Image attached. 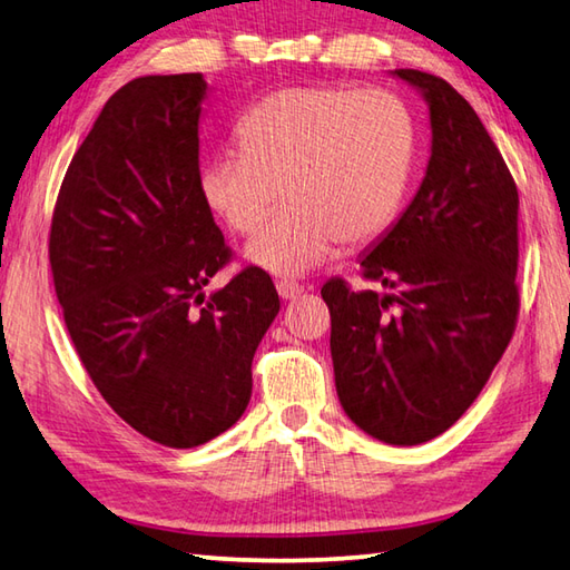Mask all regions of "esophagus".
Listing matches in <instances>:
<instances>
[{"instance_id":"34e87169","label":"esophagus","mask_w":570,"mask_h":570,"mask_svg":"<svg viewBox=\"0 0 570 570\" xmlns=\"http://www.w3.org/2000/svg\"><path fill=\"white\" fill-rule=\"evenodd\" d=\"M276 292L284 298V302H292V298H296L304 292V286L298 282H292V278H282V282H276Z\"/></svg>"}]
</instances>
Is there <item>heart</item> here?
Here are the masks:
<instances>
[{"label":"heart","mask_w":570,"mask_h":570,"mask_svg":"<svg viewBox=\"0 0 570 570\" xmlns=\"http://www.w3.org/2000/svg\"><path fill=\"white\" fill-rule=\"evenodd\" d=\"M242 151L202 169V196L234 234L252 236L286 196L276 219L249 244L274 274H306L346 244L389 229L406 194L413 121L379 87H286L244 114Z\"/></svg>","instance_id":"1"}]
</instances>
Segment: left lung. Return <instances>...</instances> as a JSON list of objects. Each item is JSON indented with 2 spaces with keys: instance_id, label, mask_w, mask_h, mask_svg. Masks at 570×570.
<instances>
[{
  "instance_id": "8db88e82",
  "label": "left lung",
  "mask_w": 570,
  "mask_h": 570,
  "mask_svg": "<svg viewBox=\"0 0 570 570\" xmlns=\"http://www.w3.org/2000/svg\"><path fill=\"white\" fill-rule=\"evenodd\" d=\"M393 75L419 87L431 114L421 189L361 258L354 292L331 278L336 393L348 419L393 446L451 429L479 396L519 321V189L479 114L446 79Z\"/></svg>"
}]
</instances>
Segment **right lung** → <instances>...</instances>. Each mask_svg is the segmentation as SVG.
Here are the masks:
<instances>
[{"label": "right lung", "instance_id": "right-lung-1", "mask_svg": "<svg viewBox=\"0 0 570 570\" xmlns=\"http://www.w3.org/2000/svg\"><path fill=\"white\" fill-rule=\"evenodd\" d=\"M196 75L139 77L81 141L51 214L49 264L65 324L119 419L154 443L194 449L252 399V361L278 314L264 268L209 298L232 262L202 196Z\"/></svg>", "mask_w": 570, "mask_h": 570}]
</instances>
